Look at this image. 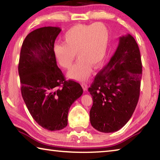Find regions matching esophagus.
Returning a JSON list of instances; mask_svg holds the SVG:
<instances>
[{
    "label": "esophagus",
    "instance_id": "1",
    "mask_svg": "<svg viewBox=\"0 0 160 160\" xmlns=\"http://www.w3.org/2000/svg\"><path fill=\"white\" fill-rule=\"evenodd\" d=\"M81 86H82V88L84 91H86L87 90H88V85H87L86 83H85V82L82 83V85H81Z\"/></svg>",
    "mask_w": 160,
    "mask_h": 160
}]
</instances>
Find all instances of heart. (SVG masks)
Instances as JSON below:
<instances>
[{
    "label": "heart",
    "instance_id": "heart-1",
    "mask_svg": "<svg viewBox=\"0 0 160 160\" xmlns=\"http://www.w3.org/2000/svg\"><path fill=\"white\" fill-rule=\"evenodd\" d=\"M64 44L53 47L54 57L61 67L68 69L77 56L79 58L68 76L78 81L85 80L91 75L92 68L101 66L106 56L109 44V30L104 24L77 25L63 36Z\"/></svg>",
    "mask_w": 160,
    "mask_h": 160
}]
</instances>
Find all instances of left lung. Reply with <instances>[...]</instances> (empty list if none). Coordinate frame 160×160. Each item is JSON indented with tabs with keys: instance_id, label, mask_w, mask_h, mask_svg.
Instances as JSON below:
<instances>
[{
	"instance_id": "obj_1",
	"label": "left lung",
	"mask_w": 160,
	"mask_h": 160,
	"mask_svg": "<svg viewBox=\"0 0 160 160\" xmlns=\"http://www.w3.org/2000/svg\"><path fill=\"white\" fill-rule=\"evenodd\" d=\"M142 63L138 44L131 34L119 38L118 46L88 91L93 104L91 125L102 132H113L126 125L138 102Z\"/></svg>"
}]
</instances>
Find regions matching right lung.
Wrapping results in <instances>:
<instances>
[{
    "label": "right lung",
    "instance_id": "1",
    "mask_svg": "<svg viewBox=\"0 0 160 160\" xmlns=\"http://www.w3.org/2000/svg\"><path fill=\"white\" fill-rule=\"evenodd\" d=\"M61 31L44 27L30 32L22 45L18 65L26 106L36 122L51 131L66 127L70 107L83 92L79 83L66 80L56 64L54 42Z\"/></svg>",
    "mask_w": 160,
    "mask_h": 160
}]
</instances>
